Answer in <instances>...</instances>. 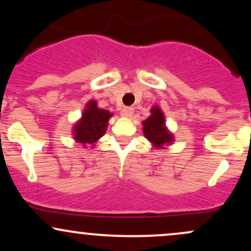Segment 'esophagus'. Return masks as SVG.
I'll use <instances>...</instances> for the list:
<instances>
[{
	"mask_svg": "<svg viewBox=\"0 0 251 251\" xmlns=\"http://www.w3.org/2000/svg\"><path fill=\"white\" fill-rule=\"evenodd\" d=\"M133 112H134V109L132 107H125V108H123L122 116L125 117V118H129V117H132Z\"/></svg>",
	"mask_w": 251,
	"mask_h": 251,
	"instance_id": "34e87169",
	"label": "esophagus"
}]
</instances>
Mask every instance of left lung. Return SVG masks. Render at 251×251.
Here are the masks:
<instances>
[{
    "label": "left lung",
    "mask_w": 251,
    "mask_h": 251,
    "mask_svg": "<svg viewBox=\"0 0 251 251\" xmlns=\"http://www.w3.org/2000/svg\"><path fill=\"white\" fill-rule=\"evenodd\" d=\"M143 126V133L145 138L157 149H162L164 145L174 142V135L165 126V117L158 106H153L151 108V116L144 120Z\"/></svg>",
    "instance_id": "obj_1"
}]
</instances>
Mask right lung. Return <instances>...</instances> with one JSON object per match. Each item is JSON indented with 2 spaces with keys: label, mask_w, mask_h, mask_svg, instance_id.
Instances as JSON below:
<instances>
[{
  "label": "right lung",
  "mask_w": 251,
  "mask_h": 251,
  "mask_svg": "<svg viewBox=\"0 0 251 251\" xmlns=\"http://www.w3.org/2000/svg\"><path fill=\"white\" fill-rule=\"evenodd\" d=\"M111 117L112 113L107 109L98 107L96 100L88 101L83 109L82 117L73 127L74 140L82 144L83 148L94 146V144L105 134Z\"/></svg>",
  "instance_id": "obj_1"
}]
</instances>
